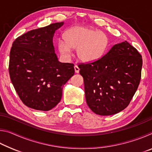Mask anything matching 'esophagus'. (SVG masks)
Wrapping results in <instances>:
<instances>
[{
  "mask_svg": "<svg viewBox=\"0 0 152 152\" xmlns=\"http://www.w3.org/2000/svg\"><path fill=\"white\" fill-rule=\"evenodd\" d=\"M74 70H75V72L76 73H78L79 71H80V68L79 67L77 66V65H75L74 66Z\"/></svg>",
  "mask_w": 152,
  "mask_h": 152,
  "instance_id": "34e87169",
  "label": "esophagus"
}]
</instances>
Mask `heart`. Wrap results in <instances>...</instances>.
<instances>
[{"label":"heart","instance_id":"obj_1","mask_svg":"<svg viewBox=\"0 0 152 152\" xmlns=\"http://www.w3.org/2000/svg\"><path fill=\"white\" fill-rule=\"evenodd\" d=\"M108 37L101 31L85 27L68 29L58 41V48L63 57L69 58L76 49L77 57L84 62H94L104 55L108 45Z\"/></svg>","mask_w":152,"mask_h":152}]
</instances>
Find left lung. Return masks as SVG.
I'll list each match as a JSON object with an SVG mask.
<instances>
[{
  "label": "left lung",
  "mask_w": 152,
  "mask_h": 152,
  "mask_svg": "<svg viewBox=\"0 0 152 152\" xmlns=\"http://www.w3.org/2000/svg\"><path fill=\"white\" fill-rule=\"evenodd\" d=\"M78 67L87 104L96 114L107 116L121 111L132 101L141 80L142 58L125 41L99 60Z\"/></svg>",
  "instance_id": "8db88e82"
}]
</instances>
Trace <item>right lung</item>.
I'll return each instance as SVG.
<instances>
[{
    "label": "right lung",
    "mask_w": 152,
    "mask_h": 152,
    "mask_svg": "<svg viewBox=\"0 0 152 152\" xmlns=\"http://www.w3.org/2000/svg\"><path fill=\"white\" fill-rule=\"evenodd\" d=\"M64 22L28 31L12 43L9 71L12 84L27 107L47 111L61 99L64 84L74 74V64L58 60L53 45Z\"/></svg>",
    "instance_id": "1"
}]
</instances>
